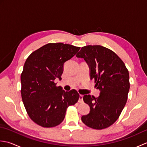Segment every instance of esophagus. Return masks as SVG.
Returning <instances> with one entry per match:
<instances>
[{
    "label": "esophagus",
    "instance_id": "obj_1",
    "mask_svg": "<svg viewBox=\"0 0 147 147\" xmlns=\"http://www.w3.org/2000/svg\"><path fill=\"white\" fill-rule=\"evenodd\" d=\"M79 102L80 103H83V96L82 95H80L79 97Z\"/></svg>",
    "mask_w": 147,
    "mask_h": 147
}]
</instances>
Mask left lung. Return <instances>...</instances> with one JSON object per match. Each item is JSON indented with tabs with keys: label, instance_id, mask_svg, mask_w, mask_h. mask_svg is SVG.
Listing matches in <instances>:
<instances>
[{
	"label": "left lung",
	"instance_id": "left-lung-1",
	"mask_svg": "<svg viewBox=\"0 0 147 147\" xmlns=\"http://www.w3.org/2000/svg\"><path fill=\"white\" fill-rule=\"evenodd\" d=\"M76 57L83 58L88 64L90 78L95 80V86L100 91L97 98L84 95L90 112L83 115L82 121L92 129L107 128L117 120L126 104L129 71L114 52L101 45L83 47Z\"/></svg>",
	"mask_w": 147,
	"mask_h": 147
}]
</instances>
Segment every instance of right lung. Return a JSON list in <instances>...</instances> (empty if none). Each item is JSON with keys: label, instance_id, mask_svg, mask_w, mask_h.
Masks as SVG:
<instances>
[{"label": "right lung", "instance_id": "add662e5", "mask_svg": "<svg viewBox=\"0 0 147 147\" xmlns=\"http://www.w3.org/2000/svg\"><path fill=\"white\" fill-rule=\"evenodd\" d=\"M80 47L62 43H49L26 59L21 74V94L24 107L34 123L43 127L60 124L69 106L78 101L76 90L65 92L55 80L63 73L64 62Z\"/></svg>", "mask_w": 147, "mask_h": 147}]
</instances>
